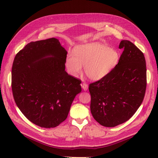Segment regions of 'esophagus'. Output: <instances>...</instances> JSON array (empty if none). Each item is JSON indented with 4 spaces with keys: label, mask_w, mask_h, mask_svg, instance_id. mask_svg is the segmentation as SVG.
<instances>
[{
    "label": "esophagus",
    "mask_w": 158,
    "mask_h": 158,
    "mask_svg": "<svg viewBox=\"0 0 158 158\" xmlns=\"http://www.w3.org/2000/svg\"><path fill=\"white\" fill-rule=\"evenodd\" d=\"M81 87L83 88V89L84 91H87L88 89V85H87V84H86L85 83H82L81 84Z\"/></svg>",
    "instance_id": "34e87169"
}]
</instances>
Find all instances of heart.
<instances>
[{
	"instance_id": "b5f03b06",
	"label": "heart",
	"mask_w": 158,
	"mask_h": 158,
	"mask_svg": "<svg viewBox=\"0 0 158 158\" xmlns=\"http://www.w3.org/2000/svg\"><path fill=\"white\" fill-rule=\"evenodd\" d=\"M120 59L118 52L100 42H91L77 46L74 52H69L65 60L68 73L77 76L83 71L93 81L100 80L108 75Z\"/></svg>"
}]
</instances>
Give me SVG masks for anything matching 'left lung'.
<instances>
[{
  "mask_svg": "<svg viewBox=\"0 0 158 158\" xmlns=\"http://www.w3.org/2000/svg\"><path fill=\"white\" fill-rule=\"evenodd\" d=\"M123 49L116 67L104 78L90 83V110L101 125L114 127L130 119L141 106L147 86L144 54L129 40H122Z\"/></svg>",
  "mask_w": 158,
  "mask_h": 158,
  "instance_id": "obj_1",
  "label": "left lung"
}]
</instances>
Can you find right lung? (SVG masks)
Here are the masks:
<instances>
[{"instance_id": "obj_1", "label": "right lung", "mask_w": 158, "mask_h": 158, "mask_svg": "<svg viewBox=\"0 0 158 158\" xmlns=\"http://www.w3.org/2000/svg\"><path fill=\"white\" fill-rule=\"evenodd\" d=\"M67 52L52 38L27 44L14 58L11 86L15 102L31 123L54 128L67 118L81 91V81L65 71Z\"/></svg>"}]
</instances>
